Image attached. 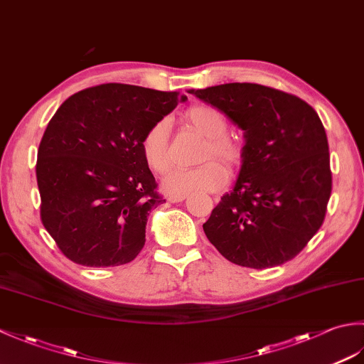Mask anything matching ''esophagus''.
Masks as SVG:
<instances>
[{"label":"esophagus","mask_w":364,"mask_h":364,"mask_svg":"<svg viewBox=\"0 0 364 364\" xmlns=\"http://www.w3.org/2000/svg\"><path fill=\"white\" fill-rule=\"evenodd\" d=\"M186 197L188 196H168L167 200L170 203H180V202H183V200H186Z\"/></svg>","instance_id":"esophagus-1"}]
</instances>
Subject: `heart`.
I'll return each instance as SVG.
<instances>
[{
  "mask_svg": "<svg viewBox=\"0 0 364 364\" xmlns=\"http://www.w3.org/2000/svg\"><path fill=\"white\" fill-rule=\"evenodd\" d=\"M184 120L206 137L200 161L208 163L198 167H180L168 172L162 180V189L172 196L198 194L219 191L227 183V170L241 164L244 150L236 139L230 137L228 122L219 109L211 106H192L184 112ZM141 153L153 172L164 173L172 166L168 151V123L158 120L145 131L141 139Z\"/></svg>",
  "mask_w": 364,
  "mask_h": 364,
  "instance_id": "heart-1",
  "label": "heart"
}]
</instances>
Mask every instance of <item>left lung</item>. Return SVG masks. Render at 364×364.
I'll use <instances>...</instances> for the list:
<instances>
[{"label": "left lung", "mask_w": 364, "mask_h": 364, "mask_svg": "<svg viewBox=\"0 0 364 364\" xmlns=\"http://www.w3.org/2000/svg\"><path fill=\"white\" fill-rule=\"evenodd\" d=\"M244 131L233 189L203 230L222 257L253 269L292 259L326 218L330 153L318 112L296 95L261 84L189 89Z\"/></svg>", "instance_id": "obj_1"}]
</instances>
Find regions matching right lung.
<instances>
[{"mask_svg":"<svg viewBox=\"0 0 364 364\" xmlns=\"http://www.w3.org/2000/svg\"><path fill=\"white\" fill-rule=\"evenodd\" d=\"M186 95L102 84L67 98L37 151L42 223L68 259L89 267L133 261L149 214L166 200L141 153V139Z\"/></svg>","mask_w":364,"mask_h":364,"instance_id":"right-lung-1","label":"right lung"}]
</instances>
